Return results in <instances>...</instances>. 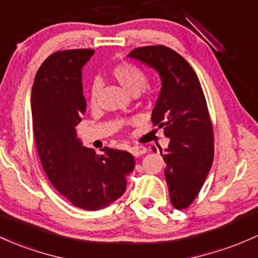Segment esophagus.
<instances>
[{"mask_svg":"<svg viewBox=\"0 0 258 258\" xmlns=\"http://www.w3.org/2000/svg\"><path fill=\"white\" fill-rule=\"evenodd\" d=\"M146 152H147V149L142 146H135V147H131V148H130V153H131L132 155H135V157H140V155L144 154Z\"/></svg>","mask_w":258,"mask_h":258,"instance_id":"esophagus-1","label":"esophagus"}]
</instances>
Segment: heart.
<instances>
[{"label":"heart","mask_w":258,"mask_h":258,"mask_svg":"<svg viewBox=\"0 0 258 258\" xmlns=\"http://www.w3.org/2000/svg\"><path fill=\"white\" fill-rule=\"evenodd\" d=\"M111 75L115 81L130 94H138L147 84L146 75L142 71L137 69L135 64L127 63V62L118 63L117 66H115L111 71ZM99 87H100V84L98 81H95L90 88L89 101L92 106L97 105Z\"/></svg>","instance_id":"1"}]
</instances>
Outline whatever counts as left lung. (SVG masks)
<instances>
[{
    "label": "left lung",
    "mask_w": 258,
    "mask_h": 258,
    "mask_svg": "<svg viewBox=\"0 0 258 258\" xmlns=\"http://www.w3.org/2000/svg\"><path fill=\"white\" fill-rule=\"evenodd\" d=\"M127 56L155 70L160 77L152 121L170 141L160 154L166 164L171 205L185 209L197 197L213 163V128L202 87L188 62L170 47H137ZM153 151L157 149L153 147Z\"/></svg>",
    "instance_id": "left-lung-1"
}]
</instances>
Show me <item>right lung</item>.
<instances>
[{"label": "right lung", "mask_w": 258, "mask_h": 258, "mask_svg": "<svg viewBox=\"0 0 258 258\" xmlns=\"http://www.w3.org/2000/svg\"><path fill=\"white\" fill-rule=\"evenodd\" d=\"M94 50L57 51L36 72L32 89V117L36 149L45 174L76 207L98 211L126 191V175L135 168L132 154L104 147L103 154L77 137L86 112L82 69Z\"/></svg>", "instance_id": "add662e5"}]
</instances>
